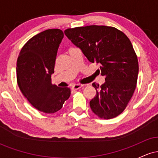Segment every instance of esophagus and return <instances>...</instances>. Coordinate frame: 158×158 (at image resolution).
Instances as JSON below:
<instances>
[{
	"mask_svg": "<svg viewBox=\"0 0 158 158\" xmlns=\"http://www.w3.org/2000/svg\"><path fill=\"white\" fill-rule=\"evenodd\" d=\"M83 87L82 85L80 84H76L72 86V90H78V89H80Z\"/></svg>",
	"mask_w": 158,
	"mask_h": 158,
	"instance_id": "obj_1",
	"label": "esophagus"
}]
</instances>
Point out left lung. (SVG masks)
Instances as JSON below:
<instances>
[{"mask_svg":"<svg viewBox=\"0 0 158 158\" xmlns=\"http://www.w3.org/2000/svg\"><path fill=\"white\" fill-rule=\"evenodd\" d=\"M64 33L88 61L100 64L101 75L106 77L101 86L92 84L97 91L90 102L92 111L101 119L117 117L137 87L138 60L129 39L115 27L98 25L68 28Z\"/></svg>","mask_w":158,"mask_h":158,"instance_id":"obj_1","label":"left lung"}]
</instances>
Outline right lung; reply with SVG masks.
I'll return each instance as SVG.
<instances>
[{
    "label": "right lung",
    "instance_id": "right-lung-1",
    "mask_svg": "<svg viewBox=\"0 0 158 158\" xmlns=\"http://www.w3.org/2000/svg\"><path fill=\"white\" fill-rule=\"evenodd\" d=\"M64 33L49 29L34 35L23 46L17 59V82L34 108L45 114H53L62 108L70 96L68 88L52 85L51 74L58 49Z\"/></svg>",
    "mask_w": 158,
    "mask_h": 158
}]
</instances>
